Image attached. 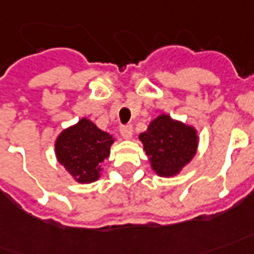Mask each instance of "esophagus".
I'll use <instances>...</instances> for the list:
<instances>
[{
    "label": "esophagus",
    "mask_w": 254,
    "mask_h": 254,
    "mask_svg": "<svg viewBox=\"0 0 254 254\" xmlns=\"http://www.w3.org/2000/svg\"><path fill=\"white\" fill-rule=\"evenodd\" d=\"M120 132L124 139H130L133 134V127H132V125H122L120 127Z\"/></svg>",
    "instance_id": "1"
}]
</instances>
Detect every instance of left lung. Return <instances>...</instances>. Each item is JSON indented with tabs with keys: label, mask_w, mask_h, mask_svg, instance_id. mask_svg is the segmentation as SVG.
I'll return each instance as SVG.
<instances>
[{
	"label": "left lung",
	"mask_w": 254,
	"mask_h": 254,
	"mask_svg": "<svg viewBox=\"0 0 254 254\" xmlns=\"http://www.w3.org/2000/svg\"><path fill=\"white\" fill-rule=\"evenodd\" d=\"M153 170L161 177L175 175L192 160L197 149L196 130L168 115H160L150 124L149 130L140 134Z\"/></svg>",
	"instance_id": "8db88e82"
}]
</instances>
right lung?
I'll list each match as a JSON object with an SVG mask.
<instances>
[{
	"label": "right lung",
	"instance_id": "add662e5",
	"mask_svg": "<svg viewBox=\"0 0 254 254\" xmlns=\"http://www.w3.org/2000/svg\"><path fill=\"white\" fill-rule=\"evenodd\" d=\"M113 136L83 118L64 130L55 144L58 161L77 182L89 184L100 178L101 164L110 156Z\"/></svg>",
	"mask_w": 254,
	"mask_h": 254
}]
</instances>
